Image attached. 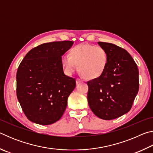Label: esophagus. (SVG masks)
Here are the masks:
<instances>
[{
	"instance_id": "1",
	"label": "esophagus",
	"mask_w": 153,
	"mask_h": 153,
	"mask_svg": "<svg viewBox=\"0 0 153 153\" xmlns=\"http://www.w3.org/2000/svg\"><path fill=\"white\" fill-rule=\"evenodd\" d=\"M83 82V80L81 79H79V78H77L76 79V83H77V84H78V83H80V82Z\"/></svg>"
}]
</instances>
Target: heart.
I'll list each match as a JSON object with an SVG mask.
<instances>
[{
	"label": "heart",
	"instance_id": "heart-1",
	"mask_svg": "<svg viewBox=\"0 0 153 153\" xmlns=\"http://www.w3.org/2000/svg\"><path fill=\"white\" fill-rule=\"evenodd\" d=\"M108 61V54L104 48L89 44L75 46L69 55L61 56V64L67 74H71L78 65L79 71L87 79H95L104 74Z\"/></svg>",
	"mask_w": 153,
	"mask_h": 153
}]
</instances>
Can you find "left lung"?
Segmentation results:
<instances>
[{
	"instance_id": "8db88e82",
	"label": "left lung",
	"mask_w": 153,
	"mask_h": 153,
	"mask_svg": "<svg viewBox=\"0 0 153 153\" xmlns=\"http://www.w3.org/2000/svg\"><path fill=\"white\" fill-rule=\"evenodd\" d=\"M98 44L107 52L108 61L104 74L87 82L88 102L98 117L111 120L132 107L139 89L138 69L125 49L111 43Z\"/></svg>"
}]
</instances>
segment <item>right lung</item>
Listing matches in <instances>:
<instances>
[{
    "mask_svg": "<svg viewBox=\"0 0 153 153\" xmlns=\"http://www.w3.org/2000/svg\"><path fill=\"white\" fill-rule=\"evenodd\" d=\"M69 40L44 43L30 50L17 71V97L30 121L50 125L60 120L76 79L65 76L61 56L71 48Z\"/></svg>",
    "mask_w": 153,
    "mask_h": 153,
    "instance_id": "right-lung-1",
    "label": "right lung"
}]
</instances>
